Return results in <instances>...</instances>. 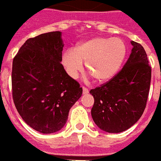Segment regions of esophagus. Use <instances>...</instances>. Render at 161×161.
<instances>
[{"mask_svg":"<svg viewBox=\"0 0 161 161\" xmlns=\"http://www.w3.org/2000/svg\"><path fill=\"white\" fill-rule=\"evenodd\" d=\"M82 92H83V94H87L89 92V91H88L87 88L82 87Z\"/></svg>","mask_w":161,"mask_h":161,"instance_id":"obj_1","label":"esophagus"}]
</instances>
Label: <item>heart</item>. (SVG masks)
Segmentation results:
<instances>
[{
  "instance_id": "obj_1",
  "label": "heart",
  "mask_w": 161,
  "mask_h": 161,
  "mask_svg": "<svg viewBox=\"0 0 161 161\" xmlns=\"http://www.w3.org/2000/svg\"><path fill=\"white\" fill-rule=\"evenodd\" d=\"M126 56V47L119 38L94 37L69 49L63 54L62 64L71 78H76L85 63L86 69L96 81L110 80L119 72Z\"/></svg>"
}]
</instances>
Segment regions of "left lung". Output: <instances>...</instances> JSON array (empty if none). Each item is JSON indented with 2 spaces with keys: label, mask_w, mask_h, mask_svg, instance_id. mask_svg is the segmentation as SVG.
Returning <instances> with one entry per match:
<instances>
[{
  "label": "left lung",
  "mask_w": 161,
  "mask_h": 161,
  "mask_svg": "<svg viewBox=\"0 0 161 161\" xmlns=\"http://www.w3.org/2000/svg\"><path fill=\"white\" fill-rule=\"evenodd\" d=\"M129 58L114 78L92 89L94 97L91 114L97 126L109 133L125 131L137 122L146 107L151 68L144 48L131 41Z\"/></svg>",
  "instance_id": "obj_1"
}]
</instances>
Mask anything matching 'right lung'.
Listing matches in <instances>:
<instances>
[{"mask_svg":"<svg viewBox=\"0 0 161 161\" xmlns=\"http://www.w3.org/2000/svg\"><path fill=\"white\" fill-rule=\"evenodd\" d=\"M62 32L28 39L13 58V98L22 119L34 130L50 134L61 130L82 88L62 65Z\"/></svg>","mask_w":161,"mask_h":161,"instance_id":"1","label":"right lung"}]
</instances>
